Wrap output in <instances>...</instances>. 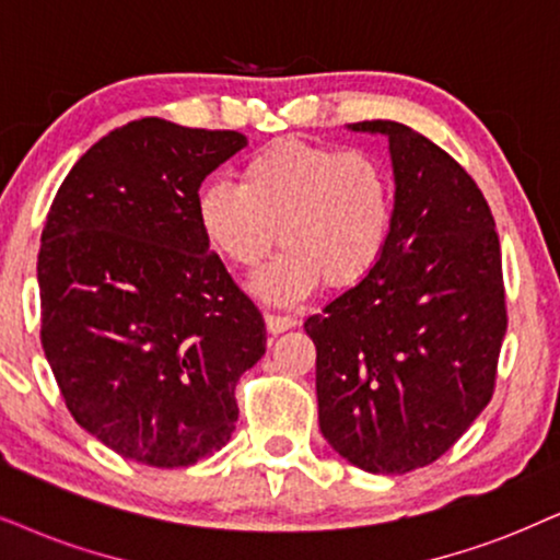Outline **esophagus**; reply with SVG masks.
<instances>
[{"instance_id": "1", "label": "esophagus", "mask_w": 560, "mask_h": 560, "mask_svg": "<svg viewBox=\"0 0 560 560\" xmlns=\"http://www.w3.org/2000/svg\"><path fill=\"white\" fill-rule=\"evenodd\" d=\"M294 325H296V317L294 315L266 313V328H268V332H273V336H279V332H284L289 328H294Z\"/></svg>"}]
</instances>
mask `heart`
<instances>
[{
    "mask_svg": "<svg viewBox=\"0 0 560 560\" xmlns=\"http://www.w3.org/2000/svg\"><path fill=\"white\" fill-rule=\"evenodd\" d=\"M240 183L214 180L196 198L207 243L230 266L258 276L271 300L307 294L317 281L353 287L377 266L393 230V188L377 158L302 139H276L240 165Z\"/></svg>",
    "mask_w": 560,
    "mask_h": 560,
    "instance_id": "b5f03b06",
    "label": "heart"
}]
</instances>
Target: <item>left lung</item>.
Returning a JSON list of instances; mask_svg holds the SVG:
<instances>
[{
	"instance_id": "1",
	"label": "left lung",
	"mask_w": 560,
	"mask_h": 560,
	"mask_svg": "<svg viewBox=\"0 0 560 560\" xmlns=\"http://www.w3.org/2000/svg\"><path fill=\"white\" fill-rule=\"evenodd\" d=\"M351 129L390 141L393 230L377 266L304 330L323 436L357 468L402 476L442 457L491 400L501 247L483 190L452 154L395 121Z\"/></svg>"
}]
</instances>
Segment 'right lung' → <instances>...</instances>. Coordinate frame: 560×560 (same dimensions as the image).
<instances>
[{"mask_svg":"<svg viewBox=\"0 0 560 560\" xmlns=\"http://www.w3.org/2000/svg\"><path fill=\"white\" fill-rule=\"evenodd\" d=\"M240 131L139 118L77 160L38 253L40 343L69 413L105 447L186 468L230 442L266 323L209 250L198 188Z\"/></svg>","mask_w":560,"mask_h":560,"instance_id":"add662e5","label":"right lung"}]
</instances>
